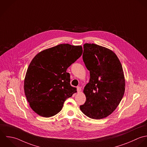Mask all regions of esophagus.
Wrapping results in <instances>:
<instances>
[{
    "mask_svg": "<svg viewBox=\"0 0 147 147\" xmlns=\"http://www.w3.org/2000/svg\"><path fill=\"white\" fill-rule=\"evenodd\" d=\"M77 91L78 93L81 91V88L80 87H77Z\"/></svg>",
    "mask_w": 147,
    "mask_h": 147,
    "instance_id": "obj_1",
    "label": "esophagus"
}]
</instances>
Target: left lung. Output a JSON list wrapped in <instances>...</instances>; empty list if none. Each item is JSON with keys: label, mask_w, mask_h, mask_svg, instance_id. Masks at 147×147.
<instances>
[{"label": "left lung", "mask_w": 147, "mask_h": 147, "mask_svg": "<svg viewBox=\"0 0 147 147\" xmlns=\"http://www.w3.org/2000/svg\"><path fill=\"white\" fill-rule=\"evenodd\" d=\"M83 61L90 74L83 92L86 101L82 112L93 119L111 115L124 96L125 82L121 64L111 49L95 44L83 45Z\"/></svg>", "instance_id": "left-lung-1"}]
</instances>
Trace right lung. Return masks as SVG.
Returning a JSON list of instances; mask_svg holds the SVG:
<instances>
[{"label": "right lung", "instance_id": "obj_1", "mask_svg": "<svg viewBox=\"0 0 147 147\" xmlns=\"http://www.w3.org/2000/svg\"><path fill=\"white\" fill-rule=\"evenodd\" d=\"M81 46L61 44L38 53L30 63L24 82L32 109L49 117L58 113L65 100L76 92L67 69L82 55Z\"/></svg>", "mask_w": 147, "mask_h": 147}]
</instances>
